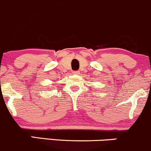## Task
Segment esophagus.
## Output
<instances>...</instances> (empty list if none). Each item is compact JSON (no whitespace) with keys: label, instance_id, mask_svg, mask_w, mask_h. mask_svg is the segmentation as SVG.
<instances>
[{"label":"esophagus","instance_id":"obj_1","mask_svg":"<svg viewBox=\"0 0 151 151\" xmlns=\"http://www.w3.org/2000/svg\"><path fill=\"white\" fill-rule=\"evenodd\" d=\"M80 73V71H73V74H75V75H78V74Z\"/></svg>","mask_w":151,"mask_h":151}]
</instances>
